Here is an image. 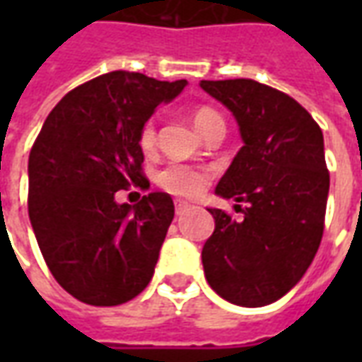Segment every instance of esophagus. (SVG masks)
<instances>
[{"instance_id":"obj_1","label":"esophagus","mask_w":362,"mask_h":362,"mask_svg":"<svg viewBox=\"0 0 362 362\" xmlns=\"http://www.w3.org/2000/svg\"><path fill=\"white\" fill-rule=\"evenodd\" d=\"M189 209V204H186V202H176V215H182V213H186Z\"/></svg>"}]
</instances>
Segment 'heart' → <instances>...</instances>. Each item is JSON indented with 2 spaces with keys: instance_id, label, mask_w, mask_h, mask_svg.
Listing matches in <instances>:
<instances>
[{
  "instance_id": "1",
  "label": "heart",
  "mask_w": 362,
  "mask_h": 362,
  "mask_svg": "<svg viewBox=\"0 0 362 362\" xmlns=\"http://www.w3.org/2000/svg\"><path fill=\"white\" fill-rule=\"evenodd\" d=\"M192 122H194V126L199 132V135H205V132L209 127H213L215 124H221L223 118L213 108L202 106V108H197L192 114ZM155 141H157L155 126H153V122H147L143 126L141 134H139V145L145 151H151L155 147ZM158 184L166 192L176 194V196L196 197L204 192L205 184H207V174L204 170H197L194 166L174 163V165L166 166L165 170H160V174H158Z\"/></svg>"
}]
</instances>
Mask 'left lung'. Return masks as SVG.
Instances as JSON below:
<instances>
[{
  "label": "left lung",
  "instance_id": "1",
  "mask_svg": "<svg viewBox=\"0 0 362 362\" xmlns=\"http://www.w3.org/2000/svg\"><path fill=\"white\" fill-rule=\"evenodd\" d=\"M199 87L233 112L244 143L215 194L246 204L238 221L207 209L215 230L202 250L205 279L228 303L266 306L303 279L318 252L329 192L324 135L295 98L267 85Z\"/></svg>",
  "mask_w": 362,
  "mask_h": 362
}]
</instances>
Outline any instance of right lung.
<instances>
[{"instance_id":"obj_1","label":"right lung","mask_w":362,"mask_h":362,"mask_svg":"<svg viewBox=\"0 0 362 362\" xmlns=\"http://www.w3.org/2000/svg\"><path fill=\"white\" fill-rule=\"evenodd\" d=\"M188 85L110 71L67 93L48 114L28 157V217L46 266L93 306L127 303L149 285L174 219L173 197L147 189L139 134L158 104Z\"/></svg>"}]
</instances>
